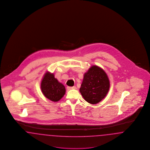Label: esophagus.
<instances>
[{
    "instance_id": "1",
    "label": "esophagus",
    "mask_w": 150,
    "mask_h": 150,
    "mask_svg": "<svg viewBox=\"0 0 150 150\" xmlns=\"http://www.w3.org/2000/svg\"><path fill=\"white\" fill-rule=\"evenodd\" d=\"M67 90H71V89H76V86H67Z\"/></svg>"
}]
</instances>
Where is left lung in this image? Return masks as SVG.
Wrapping results in <instances>:
<instances>
[{
  "instance_id": "obj_1",
  "label": "left lung",
  "mask_w": 150,
  "mask_h": 150,
  "mask_svg": "<svg viewBox=\"0 0 150 150\" xmlns=\"http://www.w3.org/2000/svg\"><path fill=\"white\" fill-rule=\"evenodd\" d=\"M109 88L107 74L100 67L94 65L84 74L80 92L86 102L95 104L105 97Z\"/></svg>"
}]
</instances>
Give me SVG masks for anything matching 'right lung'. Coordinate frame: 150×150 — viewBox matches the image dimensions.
I'll return each instance as SVG.
<instances>
[{"instance_id": "1", "label": "right lung", "mask_w": 150, "mask_h": 150, "mask_svg": "<svg viewBox=\"0 0 150 150\" xmlns=\"http://www.w3.org/2000/svg\"><path fill=\"white\" fill-rule=\"evenodd\" d=\"M41 89L43 94L49 100L58 102L65 94L64 85L54 78V74L46 72L43 76L41 83Z\"/></svg>"}]
</instances>
